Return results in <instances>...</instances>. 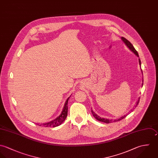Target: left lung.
Here are the masks:
<instances>
[{
    "label": "left lung",
    "instance_id": "1",
    "mask_svg": "<svg viewBox=\"0 0 158 158\" xmlns=\"http://www.w3.org/2000/svg\"><path fill=\"white\" fill-rule=\"evenodd\" d=\"M121 39H122V40L123 41V43L125 44V45H126V46L128 48V49H129L131 52H132L136 56H137V57H139L138 52H137V51L135 49V48H134V46H132V44L127 40H126L125 38H124V37H121ZM139 65H140V66H141V62H140V60L139 58ZM141 71H142V70H141ZM142 86H143V80H142ZM139 99H140V98H139L138 101L136 102L135 105L134 106V108L136 107V106H137V104H139ZM92 113L94 117H95V118H96L97 120H98V121H99V122H104V123H111L112 122H117V121H120V120H122L123 118H124L125 117H126V116L127 115V114H126V115H125L119 118H117V119H116V120H111V119L109 120V119H107V118H101V117H100L99 116H98L96 113H95V112H94V110H92Z\"/></svg>",
    "mask_w": 158,
    "mask_h": 158
}]
</instances>
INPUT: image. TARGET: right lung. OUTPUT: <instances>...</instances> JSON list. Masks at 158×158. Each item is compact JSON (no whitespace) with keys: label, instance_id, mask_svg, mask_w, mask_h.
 Segmentation results:
<instances>
[{"label":"right lung","instance_id":"obj_1","mask_svg":"<svg viewBox=\"0 0 158 158\" xmlns=\"http://www.w3.org/2000/svg\"><path fill=\"white\" fill-rule=\"evenodd\" d=\"M68 97L67 98V99L65 101V103L64 104V107H63V110L60 114V115L57 117L56 119L48 122V123H40V124H37L38 125L40 126H44V127H56V126H59L65 120L66 117H67V114H68V99L70 98Z\"/></svg>","mask_w":158,"mask_h":158}]
</instances>
